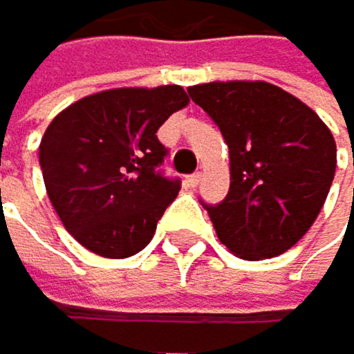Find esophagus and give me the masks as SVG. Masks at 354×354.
<instances>
[{
	"mask_svg": "<svg viewBox=\"0 0 354 354\" xmlns=\"http://www.w3.org/2000/svg\"><path fill=\"white\" fill-rule=\"evenodd\" d=\"M201 180H203V174H194V176H187V178H185V185L189 187V189H194V187L201 185Z\"/></svg>",
	"mask_w": 354,
	"mask_h": 354,
	"instance_id": "1",
	"label": "esophagus"
}]
</instances>
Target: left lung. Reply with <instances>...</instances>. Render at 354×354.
Returning a JSON list of instances; mask_svg holds the SVG:
<instances>
[{
  "label": "left lung",
  "mask_w": 354,
  "mask_h": 354,
  "mask_svg": "<svg viewBox=\"0 0 354 354\" xmlns=\"http://www.w3.org/2000/svg\"><path fill=\"white\" fill-rule=\"evenodd\" d=\"M187 92L229 147V194L207 207L220 242L251 262L288 251L326 203L337 165L330 129L266 81H212Z\"/></svg>",
  "instance_id": "8db88e82"
}]
</instances>
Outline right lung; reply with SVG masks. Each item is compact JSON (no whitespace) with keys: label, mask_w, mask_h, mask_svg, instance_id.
<instances>
[{"label":"right lung","mask_w":354,"mask_h":354,"mask_svg":"<svg viewBox=\"0 0 354 354\" xmlns=\"http://www.w3.org/2000/svg\"><path fill=\"white\" fill-rule=\"evenodd\" d=\"M180 85L112 88L68 105L39 142L50 203L70 236L101 258L123 260L151 242L180 192L156 171L158 127L187 107Z\"/></svg>","instance_id":"right-lung-1"}]
</instances>
